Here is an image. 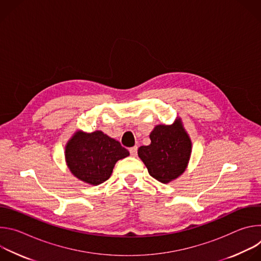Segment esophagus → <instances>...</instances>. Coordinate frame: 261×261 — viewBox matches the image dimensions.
I'll use <instances>...</instances> for the list:
<instances>
[{"label": "esophagus", "instance_id": "1", "mask_svg": "<svg viewBox=\"0 0 261 261\" xmlns=\"http://www.w3.org/2000/svg\"><path fill=\"white\" fill-rule=\"evenodd\" d=\"M130 154L132 157H136L137 156V146H133L130 148Z\"/></svg>", "mask_w": 261, "mask_h": 261}]
</instances>
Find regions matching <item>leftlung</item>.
<instances>
[{"instance_id":"1","label":"left lung","mask_w":261,"mask_h":261,"mask_svg":"<svg viewBox=\"0 0 261 261\" xmlns=\"http://www.w3.org/2000/svg\"><path fill=\"white\" fill-rule=\"evenodd\" d=\"M150 139L151 144L140 146L137 152L148 173L162 184L176 179L187 168L192 153V141L181 119L155 126Z\"/></svg>"}]
</instances>
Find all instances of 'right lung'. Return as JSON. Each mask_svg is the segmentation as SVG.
Wrapping results in <instances>:
<instances>
[{
    "label": "right lung",
    "instance_id": "add662e5",
    "mask_svg": "<svg viewBox=\"0 0 261 261\" xmlns=\"http://www.w3.org/2000/svg\"><path fill=\"white\" fill-rule=\"evenodd\" d=\"M129 155L118 140L100 130H76L65 145V161L71 173L93 186L108 179L116 163Z\"/></svg>",
    "mask_w": 261,
    "mask_h": 261
}]
</instances>
